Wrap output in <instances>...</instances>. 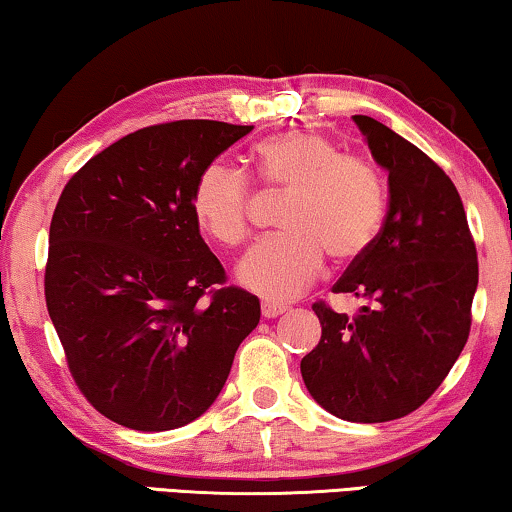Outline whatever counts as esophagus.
Masks as SVG:
<instances>
[{
	"mask_svg": "<svg viewBox=\"0 0 512 512\" xmlns=\"http://www.w3.org/2000/svg\"><path fill=\"white\" fill-rule=\"evenodd\" d=\"M261 312L265 319H275L279 314L286 312V305H279V303H263L261 305Z\"/></svg>",
	"mask_w": 512,
	"mask_h": 512,
	"instance_id": "34e87169",
	"label": "esophagus"
}]
</instances>
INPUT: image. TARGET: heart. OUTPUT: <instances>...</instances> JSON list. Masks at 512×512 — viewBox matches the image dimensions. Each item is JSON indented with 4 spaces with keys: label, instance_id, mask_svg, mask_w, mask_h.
I'll return each mask as SVG.
<instances>
[{
    "label": "heart",
    "instance_id": "b5f03b06",
    "mask_svg": "<svg viewBox=\"0 0 512 512\" xmlns=\"http://www.w3.org/2000/svg\"><path fill=\"white\" fill-rule=\"evenodd\" d=\"M256 177L286 193L277 226L242 258L240 282L258 296L291 300L324 268V258L352 265L368 254L380 233L387 195L377 167L342 153L331 139L291 130L256 144ZM191 207L200 228L223 247L249 235L251 181L226 160L205 165L193 184Z\"/></svg>",
    "mask_w": 512,
    "mask_h": 512
}]
</instances>
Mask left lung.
Wrapping results in <instances>:
<instances>
[{
  "label": "left lung",
  "mask_w": 512,
  "mask_h": 512,
  "mask_svg": "<svg viewBox=\"0 0 512 512\" xmlns=\"http://www.w3.org/2000/svg\"><path fill=\"white\" fill-rule=\"evenodd\" d=\"M375 163L389 172V209L368 254L333 293L363 300L354 317L312 310L321 340L300 361L314 401L347 422L415 412L450 373L471 331L478 251L452 179L408 139L354 116Z\"/></svg>",
  "instance_id": "left-lung-1"
}]
</instances>
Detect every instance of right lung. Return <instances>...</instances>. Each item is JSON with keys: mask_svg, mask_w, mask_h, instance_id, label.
Masks as SVG:
<instances>
[{"mask_svg": "<svg viewBox=\"0 0 512 512\" xmlns=\"http://www.w3.org/2000/svg\"><path fill=\"white\" fill-rule=\"evenodd\" d=\"M254 130L149 125L67 181L51 219L46 307L76 387L135 431L198 419L221 394L261 303L226 284L191 193L200 170Z\"/></svg>", "mask_w": 512, "mask_h": 512, "instance_id": "1", "label": "right lung"}]
</instances>
